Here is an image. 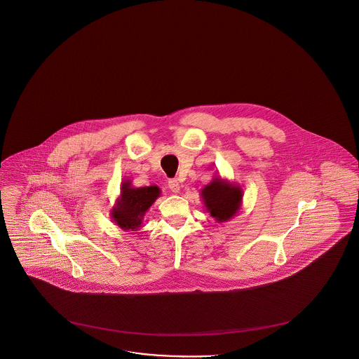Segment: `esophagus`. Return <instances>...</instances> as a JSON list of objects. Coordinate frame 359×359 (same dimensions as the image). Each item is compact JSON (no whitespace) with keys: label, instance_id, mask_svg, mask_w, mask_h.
<instances>
[{"label":"esophagus","instance_id":"esophagus-1","mask_svg":"<svg viewBox=\"0 0 359 359\" xmlns=\"http://www.w3.org/2000/svg\"><path fill=\"white\" fill-rule=\"evenodd\" d=\"M169 189H170L172 193H178L180 189H181V185H180V182L177 180H170L169 181Z\"/></svg>","mask_w":359,"mask_h":359}]
</instances>
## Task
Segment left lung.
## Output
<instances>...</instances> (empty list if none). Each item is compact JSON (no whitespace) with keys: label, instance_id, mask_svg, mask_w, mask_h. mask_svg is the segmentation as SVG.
Wrapping results in <instances>:
<instances>
[{"label":"left lung","instance_id":"left-lung-1","mask_svg":"<svg viewBox=\"0 0 359 359\" xmlns=\"http://www.w3.org/2000/svg\"><path fill=\"white\" fill-rule=\"evenodd\" d=\"M201 198L208 213H210L217 223H226L236 216L242 207L243 189L219 175L201 190Z\"/></svg>","mask_w":359,"mask_h":359}]
</instances>
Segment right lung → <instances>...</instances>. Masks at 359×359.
<instances>
[{
    "label": "right lung",
    "instance_id": "add662e5",
    "mask_svg": "<svg viewBox=\"0 0 359 359\" xmlns=\"http://www.w3.org/2000/svg\"><path fill=\"white\" fill-rule=\"evenodd\" d=\"M161 196L156 185L133 188V181L127 180L121 184L120 196L111 209L112 220L123 231H137L144 219L146 212Z\"/></svg>",
    "mask_w": 359,
    "mask_h": 359
}]
</instances>
